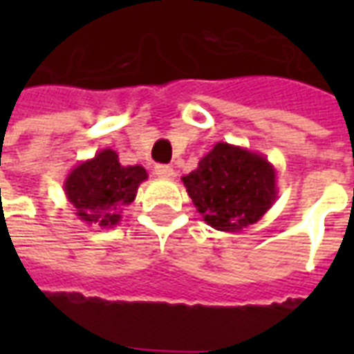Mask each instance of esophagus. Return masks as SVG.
<instances>
[{
	"label": "esophagus",
	"instance_id": "obj_1",
	"mask_svg": "<svg viewBox=\"0 0 354 354\" xmlns=\"http://www.w3.org/2000/svg\"><path fill=\"white\" fill-rule=\"evenodd\" d=\"M154 174L158 178H172L174 176V169L169 165H156L154 167Z\"/></svg>",
	"mask_w": 354,
	"mask_h": 354
}]
</instances>
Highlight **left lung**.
Masks as SVG:
<instances>
[{
	"instance_id": "1",
	"label": "left lung",
	"mask_w": 354,
	"mask_h": 354,
	"mask_svg": "<svg viewBox=\"0 0 354 354\" xmlns=\"http://www.w3.org/2000/svg\"><path fill=\"white\" fill-rule=\"evenodd\" d=\"M182 182L205 224L218 232L252 226L277 198L274 165L259 152L224 141L182 176Z\"/></svg>"
}]
</instances>
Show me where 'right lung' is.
<instances>
[{
  "label": "right lung",
  "instance_id": "add662e5",
  "mask_svg": "<svg viewBox=\"0 0 354 354\" xmlns=\"http://www.w3.org/2000/svg\"><path fill=\"white\" fill-rule=\"evenodd\" d=\"M147 178L141 165H121L115 150L102 149L69 171L64 193L80 222L108 230L121 222L124 205L136 200Z\"/></svg>",
  "mask_w": 354,
  "mask_h": 354
}]
</instances>
